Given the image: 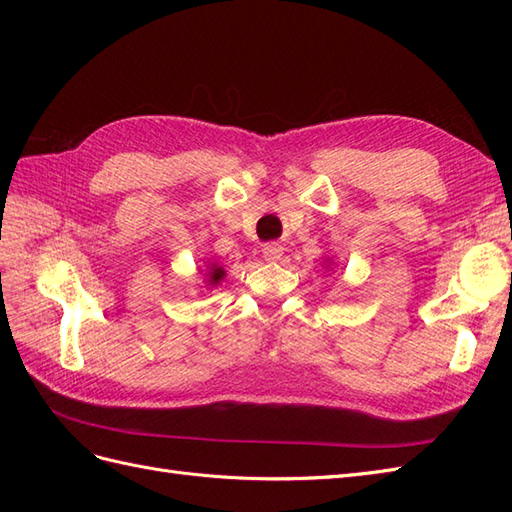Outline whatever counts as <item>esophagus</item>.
I'll list each match as a JSON object with an SVG mask.
<instances>
[{"label": "esophagus", "mask_w": 512, "mask_h": 512, "mask_svg": "<svg viewBox=\"0 0 512 512\" xmlns=\"http://www.w3.org/2000/svg\"><path fill=\"white\" fill-rule=\"evenodd\" d=\"M282 254H284V247L280 243H267L262 247V256H265V260H280Z\"/></svg>", "instance_id": "34e87169"}]
</instances>
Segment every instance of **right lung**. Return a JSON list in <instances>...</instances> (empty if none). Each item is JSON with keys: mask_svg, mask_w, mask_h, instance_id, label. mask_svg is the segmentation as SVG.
I'll return each instance as SVG.
<instances>
[{"mask_svg": "<svg viewBox=\"0 0 512 512\" xmlns=\"http://www.w3.org/2000/svg\"><path fill=\"white\" fill-rule=\"evenodd\" d=\"M226 275V271H224V267H220V265H209V271H207V282L211 284V286H215V284H220L222 282V277Z\"/></svg>", "mask_w": 512, "mask_h": 512, "instance_id": "obj_1", "label": "right lung"}]
</instances>
